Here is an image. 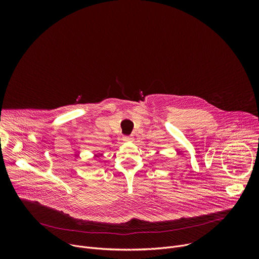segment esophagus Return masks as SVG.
<instances>
[{"label":"esophagus","instance_id":"34e87169","mask_svg":"<svg viewBox=\"0 0 259 259\" xmlns=\"http://www.w3.org/2000/svg\"><path fill=\"white\" fill-rule=\"evenodd\" d=\"M132 139H133V138H132L131 136H128V135H126V136L123 137V140H124V141H132Z\"/></svg>","mask_w":259,"mask_h":259}]
</instances>
